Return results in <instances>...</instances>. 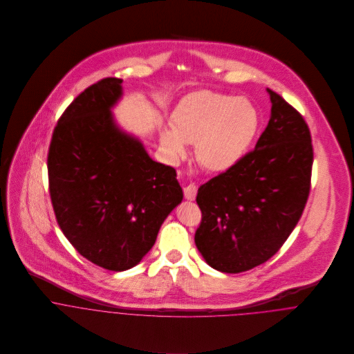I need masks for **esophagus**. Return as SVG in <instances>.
Segmentation results:
<instances>
[{"mask_svg":"<svg viewBox=\"0 0 354 354\" xmlns=\"http://www.w3.org/2000/svg\"><path fill=\"white\" fill-rule=\"evenodd\" d=\"M198 194V187L195 184H189L184 188V196L187 201H195Z\"/></svg>","mask_w":354,"mask_h":354,"instance_id":"esophagus-1","label":"esophagus"}]
</instances>
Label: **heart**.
Returning <instances> with one entry per match:
<instances>
[{"instance_id":"obj_1","label":"heart","mask_w":354,"mask_h":354,"mask_svg":"<svg viewBox=\"0 0 354 354\" xmlns=\"http://www.w3.org/2000/svg\"><path fill=\"white\" fill-rule=\"evenodd\" d=\"M260 124L252 102L214 91L184 97L170 117L171 128L160 132V146L176 162L195 143L199 163L211 171H226L250 150Z\"/></svg>"}]
</instances>
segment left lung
<instances>
[{
    "mask_svg": "<svg viewBox=\"0 0 354 354\" xmlns=\"http://www.w3.org/2000/svg\"><path fill=\"white\" fill-rule=\"evenodd\" d=\"M271 117L254 150L198 191L195 243L212 268L237 274L267 261L288 240L309 196L313 149L303 115L267 88Z\"/></svg>",
    "mask_w": 354,
    "mask_h": 354,
    "instance_id": "1",
    "label": "left lung"
}]
</instances>
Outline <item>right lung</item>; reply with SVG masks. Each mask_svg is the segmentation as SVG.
Listing matches in <instances>:
<instances>
[{
	"label": "right lung",
	"instance_id": "1",
	"mask_svg": "<svg viewBox=\"0 0 354 354\" xmlns=\"http://www.w3.org/2000/svg\"><path fill=\"white\" fill-rule=\"evenodd\" d=\"M121 83L106 77L77 95L59 117L48 153L58 226L77 252L110 271L136 266L183 201L176 170L152 160L115 125L110 109Z\"/></svg>",
	"mask_w": 354,
	"mask_h": 354
}]
</instances>
